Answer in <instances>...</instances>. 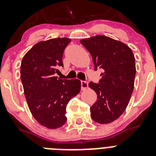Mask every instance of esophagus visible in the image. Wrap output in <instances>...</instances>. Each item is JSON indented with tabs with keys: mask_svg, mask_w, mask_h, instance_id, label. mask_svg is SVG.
I'll return each instance as SVG.
<instances>
[{
	"mask_svg": "<svg viewBox=\"0 0 156 156\" xmlns=\"http://www.w3.org/2000/svg\"><path fill=\"white\" fill-rule=\"evenodd\" d=\"M88 87V82L87 81H81V90H85Z\"/></svg>",
	"mask_w": 156,
	"mask_h": 156,
	"instance_id": "1",
	"label": "esophagus"
}]
</instances>
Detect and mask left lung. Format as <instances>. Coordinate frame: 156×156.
<instances>
[{
	"instance_id": "obj_1",
	"label": "left lung",
	"mask_w": 156,
	"mask_h": 156,
	"mask_svg": "<svg viewBox=\"0 0 156 156\" xmlns=\"http://www.w3.org/2000/svg\"><path fill=\"white\" fill-rule=\"evenodd\" d=\"M80 43L90 53L94 69H103L99 83H89L98 95L90 108L91 118L108 124L118 119L129 103L136 73L135 56L126 44L104 35L82 39Z\"/></svg>"
}]
</instances>
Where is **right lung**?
<instances>
[{"instance_id":"add662e5","label":"right lung","mask_w":156,"mask_h":156,"mask_svg":"<svg viewBox=\"0 0 156 156\" xmlns=\"http://www.w3.org/2000/svg\"><path fill=\"white\" fill-rule=\"evenodd\" d=\"M71 39L57 38L35 44L23 57L21 80L32 116L49 129L62 127L66 121V105L79 94V80H60L55 76L63 66L64 49Z\"/></svg>"}]
</instances>
